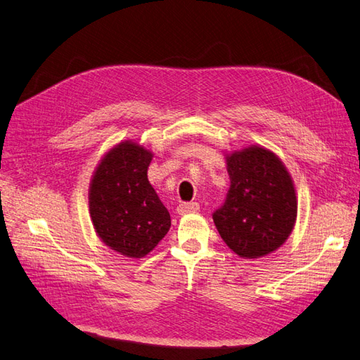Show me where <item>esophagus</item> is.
I'll list each match as a JSON object with an SVG mask.
<instances>
[{
	"label": "esophagus",
	"instance_id": "obj_1",
	"mask_svg": "<svg viewBox=\"0 0 360 360\" xmlns=\"http://www.w3.org/2000/svg\"><path fill=\"white\" fill-rule=\"evenodd\" d=\"M200 210L198 202H180L177 206V212L180 215H186V213H193Z\"/></svg>",
	"mask_w": 360,
	"mask_h": 360
}]
</instances>
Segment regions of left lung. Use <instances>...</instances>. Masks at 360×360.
Wrapping results in <instances>:
<instances>
[{"instance_id":"8db88e82","label":"left lung","mask_w":360,"mask_h":360,"mask_svg":"<svg viewBox=\"0 0 360 360\" xmlns=\"http://www.w3.org/2000/svg\"><path fill=\"white\" fill-rule=\"evenodd\" d=\"M230 189L213 212L222 240L239 257L257 259L285 244L297 219L292 179L274 153L252 145L227 154Z\"/></svg>"}]
</instances>
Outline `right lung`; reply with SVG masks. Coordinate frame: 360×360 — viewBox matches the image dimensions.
<instances>
[{"mask_svg": "<svg viewBox=\"0 0 360 360\" xmlns=\"http://www.w3.org/2000/svg\"><path fill=\"white\" fill-rule=\"evenodd\" d=\"M151 151L125 141L96 167L89 189V212L96 235L122 256L141 259L171 227V217L148 181Z\"/></svg>", "mask_w": 360, "mask_h": 360, "instance_id": "obj_1", "label": "right lung"}]
</instances>
